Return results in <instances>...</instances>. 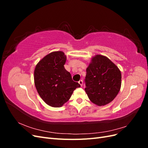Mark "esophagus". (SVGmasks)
Returning a JSON list of instances; mask_svg holds the SVG:
<instances>
[{"label":"esophagus","instance_id":"esophagus-1","mask_svg":"<svg viewBox=\"0 0 148 148\" xmlns=\"http://www.w3.org/2000/svg\"><path fill=\"white\" fill-rule=\"evenodd\" d=\"M78 83L81 85V86H83V80L82 79H80L79 81L78 82Z\"/></svg>","mask_w":148,"mask_h":148}]
</instances>
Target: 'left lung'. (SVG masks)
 <instances>
[{
	"instance_id": "1",
	"label": "left lung",
	"mask_w": 148,
	"mask_h": 148,
	"mask_svg": "<svg viewBox=\"0 0 148 148\" xmlns=\"http://www.w3.org/2000/svg\"><path fill=\"white\" fill-rule=\"evenodd\" d=\"M122 75L119 69L107 57L96 55L86 69L84 90L97 106H105L112 101L121 88Z\"/></svg>"
}]
</instances>
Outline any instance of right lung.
<instances>
[{"label":"right lung","instance_id":"1","mask_svg":"<svg viewBox=\"0 0 148 148\" xmlns=\"http://www.w3.org/2000/svg\"><path fill=\"white\" fill-rule=\"evenodd\" d=\"M66 57L62 51L49 53L40 60L34 71V84L42 99L53 107H60L68 101L80 84L73 81L65 69Z\"/></svg>","mask_w":148,"mask_h":148}]
</instances>
